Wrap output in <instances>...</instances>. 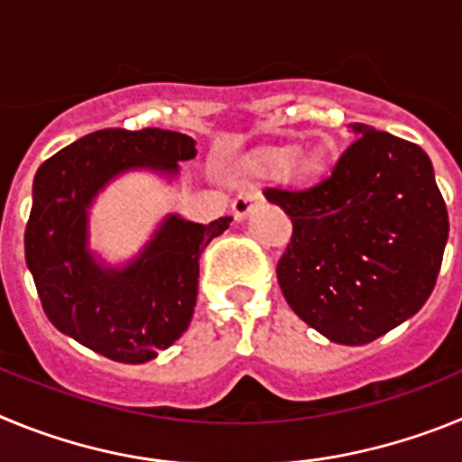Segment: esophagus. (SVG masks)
Returning a JSON list of instances; mask_svg holds the SVG:
<instances>
[{
    "label": "esophagus",
    "mask_w": 462,
    "mask_h": 462,
    "mask_svg": "<svg viewBox=\"0 0 462 462\" xmlns=\"http://www.w3.org/2000/svg\"><path fill=\"white\" fill-rule=\"evenodd\" d=\"M261 201V194L259 191H240L238 196H236L234 206H231V210H234V217L238 219H245L247 215H250L252 208L256 206V203Z\"/></svg>",
    "instance_id": "obj_1"
}]
</instances>
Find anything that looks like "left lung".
<instances>
[{"instance_id": "obj_1", "label": "left lung", "mask_w": 462, "mask_h": 462, "mask_svg": "<svg viewBox=\"0 0 462 462\" xmlns=\"http://www.w3.org/2000/svg\"><path fill=\"white\" fill-rule=\"evenodd\" d=\"M326 178L268 187L291 217L277 263L289 308L337 345H368L414 317L438 282L448 215L419 145L368 125Z\"/></svg>"}]
</instances>
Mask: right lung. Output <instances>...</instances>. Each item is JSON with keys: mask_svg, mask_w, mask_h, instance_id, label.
Returning a JSON list of instances; mask_svg holds the SVG:
<instances>
[{"mask_svg": "<svg viewBox=\"0 0 462 462\" xmlns=\"http://www.w3.org/2000/svg\"><path fill=\"white\" fill-rule=\"evenodd\" d=\"M196 157V141L169 129H101L39 166L24 228V259L57 330L117 363L152 361L187 330L199 259L231 217L196 224L166 215L134 259L108 266L89 247V208L110 180L152 171L166 180Z\"/></svg>", "mask_w": 462, "mask_h": 462, "instance_id": "obj_1", "label": "right lung"}]
</instances>
